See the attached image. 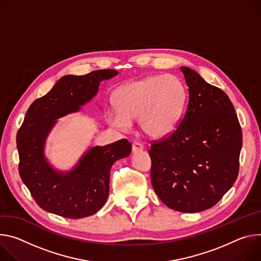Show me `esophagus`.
Listing matches in <instances>:
<instances>
[{
	"mask_svg": "<svg viewBox=\"0 0 261 261\" xmlns=\"http://www.w3.org/2000/svg\"><path fill=\"white\" fill-rule=\"evenodd\" d=\"M143 148H144V147L141 145L140 143H138V142H134V143H133V152H134V153H137V152H139V151H142Z\"/></svg>",
	"mask_w": 261,
	"mask_h": 261,
	"instance_id": "esophagus-1",
	"label": "esophagus"
}]
</instances>
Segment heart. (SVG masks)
Masks as SVG:
<instances>
[{"label": "heart", "instance_id": "b5f03b06", "mask_svg": "<svg viewBox=\"0 0 261 261\" xmlns=\"http://www.w3.org/2000/svg\"><path fill=\"white\" fill-rule=\"evenodd\" d=\"M187 92L174 74L151 75L119 87L115 94L117 108L108 110L111 125L128 130L139 119L141 129L151 139H162L175 130L181 117Z\"/></svg>", "mask_w": 261, "mask_h": 261}]
</instances>
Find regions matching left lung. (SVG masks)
<instances>
[{"mask_svg": "<svg viewBox=\"0 0 261 261\" xmlns=\"http://www.w3.org/2000/svg\"><path fill=\"white\" fill-rule=\"evenodd\" d=\"M179 69L189 102L177 129L148 151L151 182L168 207L199 213L217 204L237 180L243 134L226 93L195 70Z\"/></svg>", "mask_w": 261, "mask_h": 261, "instance_id": "8db88e82", "label": "left lung"}]
</instances>
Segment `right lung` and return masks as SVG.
<instances>
[{
  "instance_id": "1",
  "label": "right lung",
  "mask_w": 261,
  "mask_h": 261,
  "mask_svg": "<svg viewBox=\"0 0 261 261\" xmlns=\"http://www.w3.org/2000/svg\"><path fill=\"white\" fill-rule=\"evenodd\" d=\"M117 74V70L101 69L85 75H64L29 108L16 136L19 174L42 210L82 219L94 215L106 203L113 164L130 154L132 144L127 140L88 146L68 170L54 167L45 147L58 119L82 111L97 95L100 83Z\"/></svg>"
}]
</instances>
